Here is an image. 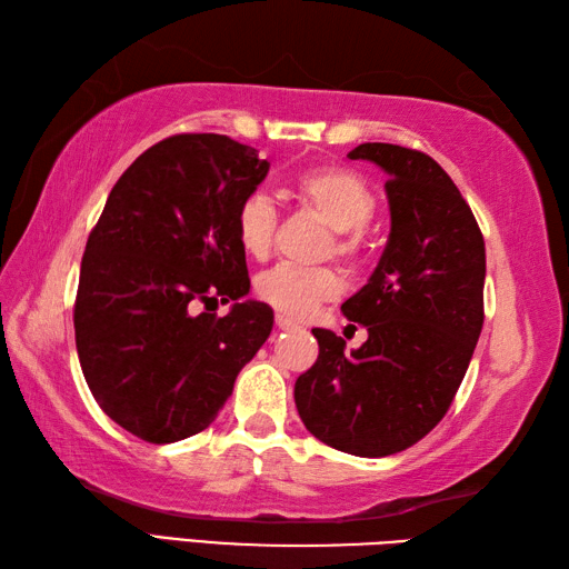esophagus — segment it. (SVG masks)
Wrapping results in <instances>:
<instances>
[{
  "label": "esophagus",
  "instance_id": "34e87169",
  "mask_svg": "<svg viewBox=\"0 0 569 569\" xmlns=\"http://www.w3.org/2000/svg\"><path fill=\"white\" fill-rule=\"evenodd\" d=\"M276 325L278 330H298V322L293 318L283 316V312H276Z\"/></svg>",
  "mask_w": 569,
  "mask_h": 569
}]
</instances>
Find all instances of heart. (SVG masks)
Here are the masks:
<instances>
[{
  "mask_svg": "<svg viewBox=\"0 0 569 569\" xmlns=\"http://www.w3.org/2000/svg\"><path fill=\"white\" fill-rule=\"evenodd\" d=\"M298 200L322 217L335 229L332 249L337 257L355 259L361 244V229L369 224L377 210L367 180L355 171L337 166L308 168L293 180ZM237 241L251 259H266L273 244L276 204L263 192H249L234 212ZM342 281L328 266L303 269L293 263H278L257 278V293L283 316L306 318L325 300L340 296Z\"/></svg>",
  "mask_w": 569,
  "mask_h": 569,
  "instance_id": "1",
  "label": "heart"
}]
</instances>
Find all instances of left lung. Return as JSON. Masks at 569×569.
I'll return each mask as SVG.
<instances>
[{"mask_svg":"<svg viewBox=\"0 0 569 569\" xmlns=\"http://www.w3.org/2000/svg\"><path fill=\"white\" fill-rule=\"evenodd\" d=\"M389 176L391 232L367 286L347 298V320L367 342L316 328L318 361L296 381V408L325 445L386 457L438 426L462 383L485 325L487 251L479 224L438 161L396 143L347 153Z\"/></svg>","mask_w":569,"mask_h":569,"instance_id":"1","label":"left lung"}]
</instances>
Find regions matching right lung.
I'll return each instance as SVG.
<instances>
[{
	"label": "right lung",
	"instance_id": "add662e5",
	"mask_svg": "<svg viewBox=\"0 0 569 569\" xmlns=\"http://www.w3.org/2000/svg\"><path fill=\"white\" fill-rule=\"evenodd\" d=\"M266 173L247 143L168 137L117 180L90 232L76 298L80 367L104 413L141 440L208 428L271 335L273 310L244 300L234 232L237 204ZM210 302L233 308L217 319Z\"/></svg>",
	"mask_w": 569,
	"mask_h": 569
}]
</instances>
